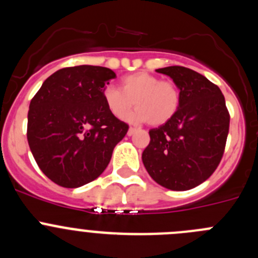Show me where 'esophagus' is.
<instances>
[{"label": "esophagus", "mask_w": 258, "mask_h": 258, "mask_svg": "<svg viewBox=\"0 0 258 258\" xmlns=\"http://www.w3.org/2000/svg\"><path fill=\"white\" fill-rule=\"evenodd\" d=\"M136 133H137L136 127H129V131H127V136L131 137V136H133V134H136Z\"/></svg>", "instance_id": "esophagus-1"}]
</instances>
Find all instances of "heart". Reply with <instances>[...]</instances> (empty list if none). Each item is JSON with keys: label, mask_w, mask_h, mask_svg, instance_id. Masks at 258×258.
<instances>
[{"label": "heart", "mask_w": 258, "mask_h": 258, "mask_svg": "<svg viewBox=\"0 0 258 258\" xmlns=\"http://www.w3.org/2000/svg\"><path fill=\"white\" fill-rule=\"evenodd\" d=\"M107 109L116 118H122L133 104L138 108L127 120L146 122L159 126L174 116L179 106V90L170 81H161L160 77L149 72H136L121 80V90L113 85L104 86L102 92Z\"/></svg>", "instance_id": "obj_1"}]
</instances>
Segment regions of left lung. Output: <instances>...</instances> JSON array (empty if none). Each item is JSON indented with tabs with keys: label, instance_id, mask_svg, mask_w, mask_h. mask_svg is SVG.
Listing matches in <instances>:
<instances>
[{
	"label": "left lung",
	"instance_id": "left-lung-1",
	"mask_svg": "<svg viewBox=\"0 0 258 258\" xmlns=\"http://www.w3.org/2000/svg\"><path fill=\"white\" fill-rule=\"evenodd\" d=\"M179 89V106L169 121L151 129L142 154L146 170L156 183L186 191L208 179L222 159L230 115L217 85L179 66L159 68Z\"/></svg>",
	"mask_w": 258,
	"mask_h": 258
}]
</instances>
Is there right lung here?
<instances>
[{
    "mask_svg": "<svg viewBox=\"0 0 258 258\" xmlns=\"http://www.w3.org/2000/svg\"><path fill=\"white\" fill-rule=\"evenodd\" d=\"M115 77L112 70L99 66L61 68L32 98L29 149L42 173L61 187L76 188L98 178L129 129L102 97Z\"/></svg>",
    "mask_w": 258,
    "mask_h": 258,
    "instance_id": "1",
    "label": "right lung"
}]
</instances>
